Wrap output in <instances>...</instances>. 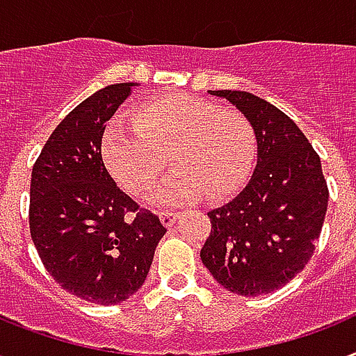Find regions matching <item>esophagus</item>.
Returning <instances> with one entry per match:
<instances>
[{
	"instance_id": "esophagus-1",
	"label": "esophagus",
	"mask_w": 356,
	"mask_h": 356,
	"mask_svg": "<svg viewBox=\"0 0 356 356\" xmlns=\"http://www.w3.org/2000/svg\"><path fill=\"white\" fill-rule=\"evenodd\" d=\"M176 213L175 211H169V209H165V211H159V221L163 222V227H172L176 221Z\"/></svg>"
}]
</instances>
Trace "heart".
<instances>
[{
	"mask_svg": "<svg viewBox=\"0 0 356 356\" xmlns=\"http://www.w3.org/2000/svg\"><path fill=\"white\" fill-rule=\"evenodd\" d=\"M102 154L107 170L135 197L158 184L169 154L176 169L154 200L175 204L222 200L238 193L252 175L256 135L249 118L197 96L172 95L134 109V122H113Z\"/></svg>",
	"mask_w": 356,
	"mask_h": 356,
	"instance_id": "obj_1",
	"label": "heart"
}]
</instances>
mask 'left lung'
Masks as SVG:
<instances>
[{
    "label": "left lung",
    "instance_id": "obj_1",
    "mask_svg": "<svg viewBox=\"0 0 356 356\" xmlns=\"http://www.w3.org/2000/svg\"><path fill=\"white\" fill-rule=\"evenodd\" d=\"M252 124L256 167L238 197L208 213L200 260L222 288L245 297L271 293L301 273L316 250L329 189L321 161L299 126L245 90H209Z\"/></svg>",
    "mask_w": 356,
    "mask_h": 356
}]
</instances>
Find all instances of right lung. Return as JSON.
Returning a JSON list of instances; mask_svg holds the SVG:
<instances>
[{
	"label": "right lung",
	"mask_w": 356,
	"mask_h": 356,
	"mask_svg": "<svg viewBox=\"0 0 356 356\" xmlns=\"http://www.w3.org/2000/svg\"><path fill=\"white\" fill-rule=\"evenodd\" d=\"M137 83L107 85L68 113L33 165L29 228L63 290L117 305L139 290L167 228L117 187L102 159L106 122Z\"/></svg>",
	"instance_id": "add662e5"
}]
</instances>
